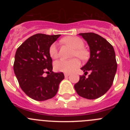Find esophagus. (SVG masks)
<instances>
[{"label": "esophagus", "instance_id": "esophagus-1", "mask_svg": "<svg viewBox=\"0 0 130 130\" xmlns=\"http://www.w3.org/2000/svg\"><path fill=\"white\" fill-rule=\"evenodd\" d=\"M64 76L66 77H68V76H69V73H64Z\"/></svg>", "mask_w": 130, "mask_h": 130}]
</instances>
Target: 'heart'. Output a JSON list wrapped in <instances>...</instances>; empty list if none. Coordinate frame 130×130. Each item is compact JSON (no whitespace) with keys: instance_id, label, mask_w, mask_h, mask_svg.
Masks as SVG:
<instances>
[{"instance_id":"1","label":"heart","mask_w":130,"mask_h":130,"mask_svg":"<svg viewBox=\"0 0 130 130\" xmlns=\"http://www.w3.org/2000/svg\"><path fill=\"white\" fill-rule=\"evenodd\" d=\"M62 42L70 45L75 49L72 55L73 57H77L81 60L87 59L88 55V51L83 48L85 43L81 38L75 36H67L63 39ZM49 53L51 58H56L58 57V49L55 43L51 44L49 47ZM80 62L77 58H73L70 60L61 59L55 62L54 64V68L58 72L70 73L77 68Z\"/></svg>"}]
</instances>
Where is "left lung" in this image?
Returning a JSON list of instances; mask_svg holds the SVG:
<instances>
[{"label":"left lung","instance_id":"8db88e82","mask_svg":"<svg viewBox=\"0 0 130 130\" xmlns=\"http://www.w3.org/2000/svg\"><path fill=\"white\" fill-rule=\"evenodd\" d=\"M90 48V58L81 68L85 75L79 77L74 85L75 91L81 97L94 100L101 97L112 86L117 69L115 53L112 45L93 32L80 33ZM91 72L88 78L85 75Z\"/></svg>","mask_w":130,"mask_h":130}]
</instances>
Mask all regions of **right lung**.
<instances>
[{"label":"right lung","instance_id":"add662e5","mask_svg":"<svg viewBox=\"0 0 130 130\" xmlns=\"http://www.w3.org/2000/svg\"><path fill=\"white\" fill-rule=\"evenodd\" d=\"M58 35L36 34L26 40L18 48L13 70L21 88L28 97L37 101L51 99L57 94L62 72H52V58L49 49L60 37ZM46 77L44 73H49Z\"/></svg>","mask_w":130,"mask_h":130}]
</instances>
